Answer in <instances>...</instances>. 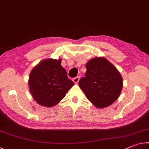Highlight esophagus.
I'll list each match as a JSON object with an SVG mask.
<instances>
[{"mask_svg":"<svg viewBox=\"0 0 149 149\" xmlns=\"http://www.w3.org/2000/svg\"><path fill=\"white\" fill-rule=\"evenodd\" d=\"M79 79H80V77L79 76H77L76 77H74V79H73V81H74L75 84H77V83L79 82Z\"/></svg>","mask_w":149,"mask_h":149,"instance_id":"esophagus-1","label":"esophagus"}]
</instances>
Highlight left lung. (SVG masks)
Segmentation results:
<instances>
[{
  "instance_id": "left-lung-1",
  "label": "left lung",
  "mask_w": 149,
  "mask_h": 149,
  "mask_svg": "<svg viewBox=\"0 0 149 149\" xmlns=\"http://www.w3.org/2000/svg\"><path fill=\"white\" fill-rule=\"evenodd\" d=\"M85 76L79 85L87 99L99 108L107 107L118 99L123 87L122 75L104 57H96L86 64Z\"/></svg>"
}]
</instances>
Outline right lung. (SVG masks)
Wrapping results in <instances>:
<instances>
[{"label": "right lung", "instance_id": "1", "mask_svg": "<svg viewBox=\"0 0 149 149\" xmlns=\"http://www.w3.org/2000/svg\"><path fill=\"white\" fill-rule=\"evenodd\" d=\"M61 59L42 60L31 70L29 77V89L38 104L47 107L57 104L74 85L68 79Z\"/></svg>", "mask_w": 149, "mask_h": 149}]
</instances>
